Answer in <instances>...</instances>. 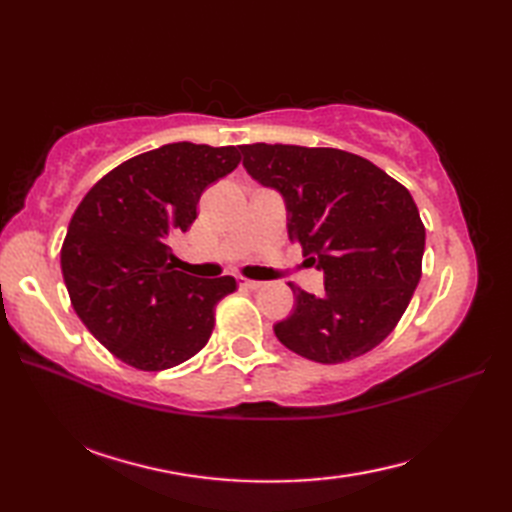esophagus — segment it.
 I'll use <instances>...</instances> for the list:
<instances>
[{"instance_id":"1","label":"esophagus","mask_w":512,"mask_h":512,"mask_svg":"<svg viewBox=\"0 0 512 512\" xmlns=\"http://www.w3.org/2000/svg\"><path fill=\"white\" fill-rule=\"evenodd\" d=\"M239 286L246 288V290H259L264 284L262 281H255V279H246V277H239Z\"/></svg>"}]
</instances>
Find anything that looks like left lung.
I'll list each match as a JSON object with an SVG mask.
<instances>
[{
	"instance_id": "8db88e82",
	"label": "left lung",
	"mask_w": 512,
	"mask_h": 512,
	"mask_svg": "<svg viewBox=\"0 0 512 512\" xmlns=\"http://www.w3.org/2000/svg\"><path fill=\"white\" fill-rule=\"evenodd\" d=\"M244 167L286 200L288 237L325 275L299 286L275 325L288 350L317 363L363 356L394 332L422 275L424 224L411 193L374 162L332 147L242 145Z\"/></svg>"
}]
</instances>
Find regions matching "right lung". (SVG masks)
<instances>
[{
    "instance_id": "1",
    "label": "right lung",
    "mask_w": 512,
    "mask_h": 512,
    "mask_svg": "<svg viewBox=\"0 0 512 512\" xmlns=\"http://www.w3.org/2000/svg\"><path fill=\"white\" fill-rule=\"evenodd\" d=\"M239 160L233 145H162L112 169L76 206L61 246L65 288L85 328L123 363L160 372L209 341L217 301L237 284L180 273L169 239Z\"/></svg>"
}]
</instances>
